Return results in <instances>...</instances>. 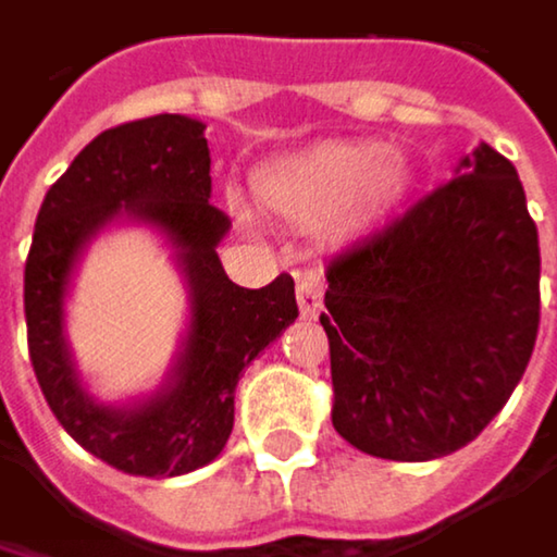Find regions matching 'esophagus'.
<instances>
[{
	"label": "esophagus",
	"mask_w": 557,
	"mask_h": 557,
	"mask_svg": "<svg viewBox=\"0 0 557 557\" xmlns=\"http://www.w3.org/2000/svg\"><path fill=\"white\" fill-rule=\"evenodd\" d=\"M297 304H300V313L304 320H317L320 310H323V276L320 273H304L297 276Z\"/></svg>",
	"instance_id": "34e87169"
}]
</instances>
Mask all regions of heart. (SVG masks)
Returning a JSON list of instances; mask_svg holds the SVG:
<instances>
[{
	"label": "heart",
	"instance_id": "b5f03b06",
	"mask_svg": "<svg viewBox=\"0 0 557 557\" xmlns=\"http://www.w3.org/2000/svg\"><path fill=\"white\" fill-rule=\"evenodd\" d=\"M411 169L375 139H330L270 159L250 175L253 201L294 227L359 231L408 191Z\"/></svg>",
	"mask_w": 557,
	"mask_h": 557
}]
</instances>
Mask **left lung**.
<instances>
[{
  "label": "left lung",
  "mask_w": 557,
  "mask_h": 557,
  "mask_svg": "<svg viewBox=\"0 0 557 557\" xmlns=\"http://www.w3.org/2000/svg\"><path fill=\"white\" fill-rule=\"evenodd\" d=\"M539 227L493 146L326 267L333 428L362 454L421 463L503 411L539 336Z\"/></svg>",
  "instance_id": "1"
}]
</instances>
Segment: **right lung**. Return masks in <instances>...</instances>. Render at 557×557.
I'll list each match as a JSON object with an SVG mask.
<instances>
[{
    "label": "right lung",
    "instance_id": "obj_1",
    "mask_svg": "<svg viewBox=\"0 0 557 557\" xmlns=\"http://www.w3.org/2000/svg\"><path fill=\"white\" fill-rule=\"evenodd\" d=\"M205 126L159 113L103 129L48 188L25 260L28 359L58 424L97 460L133 476H182L211 463L234 428L240 372L297 317L294 276L247 290L227 281L218 240L227 214L211 198ZM159 223L193 281V333L176 382L136 412L94 406L76 385L60 339V297L79 244L113 213Z\"/></svg>",
    "mask_w": 557,
    "mask_h": 557
}]
</instances>
